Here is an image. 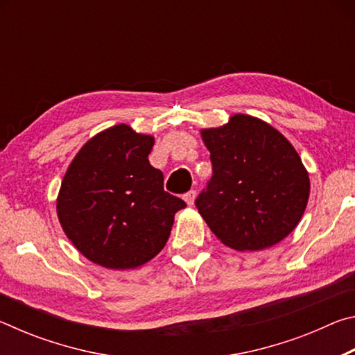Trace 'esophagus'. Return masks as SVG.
<instances>
[{
    "label": "esophagus",
    "instance_id": "34e87169",
    "mask_svg": "<svg viewBox=\"0 0 355 355\" xmlns=\"http://www.w3.org/2000/svg\"><path fill=\"white\" fill-rule=\"evenodd\" d=\"M184 202L188 203V207H192L194 205V202H196V191H189V192H186L184 194Z\"/></svg>",
    "mask_w": 355,
    "mask_h": 355
}]
</instances>
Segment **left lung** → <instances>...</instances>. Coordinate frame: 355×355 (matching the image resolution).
Masks as SVG:
<instances>
[{
  "instance_id": "obj_1",
  "label": "left lung",
  "mask_w": 355,
  "mask_h": 355,
  "mask_svg": "<svg viewBox=\"0 0 355 355\" xmlns=\"http://www.w3.org/2000/svg\"><path fill=\"white\" fill-rule=\"evenodd\" d=\"M213 177L196 207L222 244L263 250L285 239L304 216L309 172L291 142L261 119L233 114L200 130Z\"/></svg>"
}]
</instances>
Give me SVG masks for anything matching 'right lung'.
<instances>
[{"instance_id": "1", "label": "right lung", "mask_w": 355, "mask_h": 355, "mask_svg": "<svg viewBox=\"0 0 355 355\" xmlns=\"http://www.w3.org/2000/svg\"><path fill=\"white\" fill-rule=\"evenodd\" d=\"M155 137L119 123L75 155L56 211L71 244L95 264L135 269L159 254L175 213L186 203L166 192L163 172L148 163Z\"/></svg>"}]
</instances>
